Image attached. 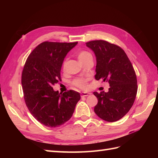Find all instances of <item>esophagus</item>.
Masks as SVG:
<instances>
[{
  "mask_svg": "<svg viewBox=\"0 0 158 158\" xmlns=\"http://www.w3.org/2000/svg\"><path fill=\"white\" fill-rule=\"evenodd\" d=\"M92 94L90 92H81V97H85V96H90Z\"/></svg>",
  "mask_w": 158,
  "mask_h": 158,
  "instance_id": "esophagus-1",
  "label": "esophagus"
}]
</instances>
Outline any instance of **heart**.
<instances>
[{
    "instance_id": "heart-1",
    "label": "heart",
    "mask_w": 158,
    "mask_h": 158,
    "mask_svg": "<svg viewBox=\"0 0 158 158\" xmlns=\"http://www.w3.org/2000/svg\"><path fill=\"white\" fill-rule=\"evenodd\" d=\"M78 59L81 64L87 61L89 59H92V56L91 53L87 51H81L78 53ZM87 81L88 79L86 78H77L75 79L73 82V85L81 89H85L87 88Z\"/></svg>"
}]
</instances>
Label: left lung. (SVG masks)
<instances>
[{
  "mask_svg": "<svg viewBox=\"0 0 158 158\" xmlns=\"http://www.w3.org/2000/svg\"><path fill=\"white\" fill-rule=\"evenodd\" d=\"M96 58L95 79L108 81L109 92H94L98 104L94 112L109 122L120 119L129 111L137 93V79L126 53L119 46L99 40L86 43Z\"/></svg>",
  "mask_w": 158,
  "mask_h": 158,
  "instance_id": "obj_1",
  "label": "left lung"
}]
</instances>
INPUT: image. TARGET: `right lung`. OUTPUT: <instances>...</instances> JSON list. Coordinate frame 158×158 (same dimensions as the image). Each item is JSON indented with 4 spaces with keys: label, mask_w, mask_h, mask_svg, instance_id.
<instances>
[{
    "label": "right lung",
    "mask_w": 158,
    "mask_h": 158,
    "mask_svg": "<svg viewBox=\"0 0 158 158\" xmlns=\"http://www.w3.org/2000/svg\"><path fill=\"white\" fill-rule=\"evenodd\" d=\"M75 43L43 42L28 57L22 75L26 105L33 117L47 127H56L69 121L81 98L74 90L61 94L53 86L58 83L66 56Z\"/></svg>",
    "instance_id": "add662e5"
}]
</instances>
